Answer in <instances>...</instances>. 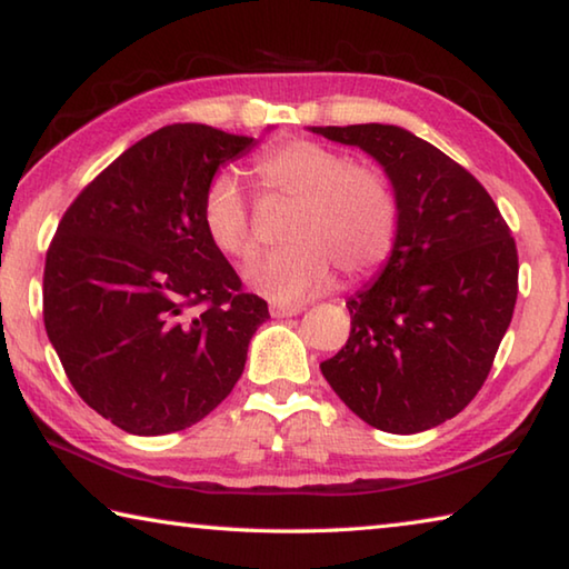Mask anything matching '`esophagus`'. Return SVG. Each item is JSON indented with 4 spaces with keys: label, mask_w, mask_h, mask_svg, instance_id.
<instances>
[{
    "label": "esophagus",
    "mask_w": 569,
    "mask_h": 569,
    "mask_svg": "<svg viewBox=\"0 0 569 569\" xmlns=\"http://www.w3.org/2000/svg\"><path fill=\"white\" fill-rule=\"evenodd\" d=\"M296 313H301V306H281V303L271 306L273 319H288V316H296Z\"/></svg>",
    "instance_id": "1"
}]
</instances>
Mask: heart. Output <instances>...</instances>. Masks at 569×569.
I'll return each instance as SVG.
<instances>
[{"instance_id": "b5f03b06", "label": "heart", "mask_w": 569, "mask_h": 569, "mask_svg": "<svg viewBox=\"0 0 569 569\" xmlns=\"http://www.w3.org/2000/svg\"><path fill=\"white\" fill-rule=\"evenodd\" d=\"M273 198L291 200L283 248L248 263V283L273 301H303L329 288L333 268L359 281L387 261L399 226L397 192L371 162H349L323 142L291 138L256 158ZM203 226L218 250L248 258L258 246L253 213L233 172H218L203 198Z\"/></svg>"}]
</instances>
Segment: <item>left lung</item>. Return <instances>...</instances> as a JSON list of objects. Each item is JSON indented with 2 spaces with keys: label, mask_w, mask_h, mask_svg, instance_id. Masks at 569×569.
Returning a JSON list of instances; mask_svg holds the SVG:
<instances>
[{
  "label": "left lung",
  "mask_w": 569,
  "mask_h": 569,
  "mask_svg": "<svg viewBox=\"0 0 569 569\" xmlns=\"http://www.w3.org/2000/svg\"><path fill=\"white\" fill-rule=\"evenodd\" d=\"M379 162L397 192L391 256L346 301L351 333L321 363L356 417L417 435L467 407L492 369L517 303V246L481 182L397 124L311 128Z\"/></svg>",
  "instance_id": "left-lung-1"
}]
</instances>
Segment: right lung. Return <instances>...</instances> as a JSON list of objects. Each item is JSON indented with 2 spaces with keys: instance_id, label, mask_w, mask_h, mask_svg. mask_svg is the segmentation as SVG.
Returning <instances> with one entry per match:
<instances>
[{
  "instance_id": "obj_1",
  "label": "right lung",
  "mask_w": 569,
  "mask_h": 569,
  "mask_svg": "<svg viewBox=\"0 0 569 569\" xmlns=\"http://www.w3.org/2000/svg\"><path fill=\"white\" fill-rule=\"evenodd\" d=\"M253 146L208 124H168L110 162L57 226L47 336L82 401L128 435L208 417L268 319L203 226L208 182Z\"/></svg>"
}]
</instances>
